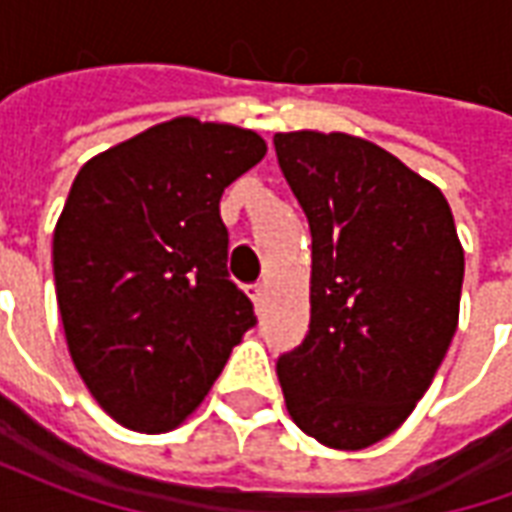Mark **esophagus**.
<instances>
[{"instance_id": "obj_1", "label": "esophagus", "mask_w": 512, "mask_h": 512, "mask_svg": "<svg viewBox=\"0 0 512 512\" xmlns=\"http://www.w3.org/2000/svg\"><path fill=\"white\" fill-rule=\"evenodd\" d=\"M249 290H252V301L260 307V304L266 301V285H263V282H257V285H252Z\"/></svg>"}]
</instances>
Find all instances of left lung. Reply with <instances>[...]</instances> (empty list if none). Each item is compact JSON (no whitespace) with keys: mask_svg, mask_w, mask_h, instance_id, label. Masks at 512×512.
<instances>
[{"mask_svg":"<svg viewBox=\"0 0 512 512\" xmlns=\"http://www.w3.org/2000/svg\"><path fill=\"white\" fill-rule=\"evenodd\" d=\"M312 233L310 332L279 356L290 419L332 450L395 433L458 329L463 246L439 186L362 136L282 131Z\"/></svg>","mask_w":512,"mask_h":512,"instance_id":"obj_1","label":"left lung"}]
</instances>
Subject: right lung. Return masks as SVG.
<instances>
[{
    "label": "right lung",
    "instance_id": "add662e5",
    "mask_svg": "<svg viewBox=\"0 0 512 512\" xmlns=\"http://www.w3.org/2000/svg\"><path fill=\"white\" fill-rule=\"evenodd\" d=\"M266 150L249 128L172 117L73 180L51 246L62 329L84 386L123 428L186 422L255 326L227 277L219 200Z\"/></svg>",
    "mask_w": 512,
    "mask_h": 512
}]
</instances>
